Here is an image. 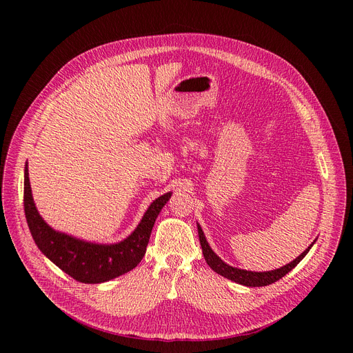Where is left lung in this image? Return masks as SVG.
I'll return each instance as SVG.
<instances>
[{
	"label": "left lung",
	"instance_id": "8db88e82",
	"mask_svg": "<svg viewBox=\"0 0 353 353\" xmlns=\"http://www.w3.org/2000/svg\"><path fill=\"white\" fill-rule=\"evenodd\" d=\"M197 230H199V239H200V245H201V250H203V256H205L208 265L219 274L225 276L226 279H230L236 283H240V285H245V286H250V288H259V286H268V285H272L276 281L282 279V277L285 274H288L296 265H298L302 259L307 254V252L310 250V248L313 246V243L299 256L296 257L293 262L288 263L286 266L281 268V269H276V270H270V272H249V270H243V269H237V268H233V266H229L226 265L221 259L210 249L208 240L205 237V234H203V230L201 228L197 225Z\"/></svg>",
	"mask_w": 353,
	"mask_h": 353
}]
</instances>
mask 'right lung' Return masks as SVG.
<instances>
[{
	"instance_id": "obj_1",
	"label": "right lung",
	"mask_w": 353,
	"mask_h": 353,
	"mask_svg": "<svg viewBox=\"0 0 353 353\" xmlns=\"http://www.w3.org/2000/svg\"><path fill=\"white\" fill-rule=\"evenodd\" d=\"M172 193L156 199L147 209L137 229L117 245H94L51 229L34 205L28 167L24 172V212L35 245L65 272L81 283H101L134 269L145 253L154 221Z\"/></svg>"
}]
</instances>
